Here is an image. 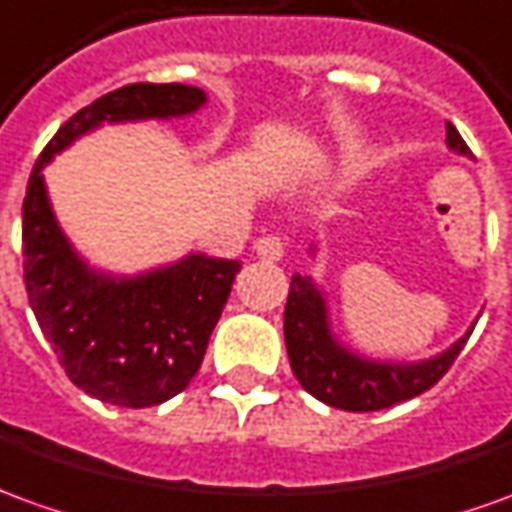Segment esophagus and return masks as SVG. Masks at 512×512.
Instances as JSON below:
<instances>
[{
    "label": "esophagus",
    "mask_w": 512,
    "mask_h": 512,
    "mask_svg": "<svg viewBox=\"0 0 512 512\" xmlns=\"http://www.w3.org/2000/svg\"><path fill=\"white\" fill-rule=\"evenodd\" d=\"M284 245H287V242H284V236L267 234L256 242V256L264 259V262H278V259L284 256Z\"/></svg>",
    "instance_id": "obj_1"
}]
</instances>
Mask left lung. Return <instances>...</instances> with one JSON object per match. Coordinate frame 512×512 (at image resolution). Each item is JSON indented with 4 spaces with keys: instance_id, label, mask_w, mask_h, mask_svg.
Instances as JSON below:
<instances>
[{
    "instance_id": "8db88e82",
    "label": "left lung",
    "mask_w": 512,
    "mask_h": 512,
    "mask_svg": "<svg viewBox=\"0 0 512 512\" xmlns=\"http://www.w3.org/2000/svg\"><path fill=\"white\" fill-rule=\"evenodd\" d=\"M446 144L454 153H471L451 122H446ZM468 334L426 362H376L351 354L331 337L326 301L309 276H292L284 306V340L295 379L323 404L348 412L384 410L426 393L460 357Z\"/></svg>"
}]
</instances>
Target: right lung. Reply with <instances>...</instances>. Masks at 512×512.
I'll return each mask as SVG.
<instances>
[{
    "label": "right lung",
    "instance_id": "add662e5",
    "mask_svg": "<svg viewBox=\"0 0 512 512\" xmlns=\"http://www.w3.org/2000/svg\"><path fill=\"white\" fill-rule=\"evenodd\" d=\"M203 102L200 88L181 83L116 88L63 122L27 181L21 220L27 298L66 376L105 404L155 407L189 387L242 264L192 253L144 276L94 273L58 228L41 169L102 122L169 119Z\"/></svg>",
    "mask_w": 512,
    "mask_h": 512
}]
</instances>
